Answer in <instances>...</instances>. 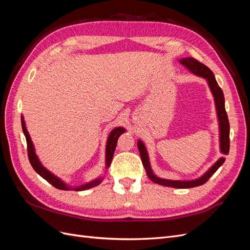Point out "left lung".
Segmentation results:
<instances>
[{"instance_id":"left-lung-1","label":"left lung","mask_w":250,"mask_h":250,"mask_svg":"<svg viewBox=\"0 0 250 250\" xmlns=\"http://www.w3.org/2000/svg\"><path fill=\"white\" fill-rule=\"evenodd\" d=\"M179 62L185 65L188 70H190L193 74L197 75L204 79H207L208 86L210 88V92L214 96L215 104H216V110H217V117H218V122H219V130H220V151L223 154H229V117L228 113L225 110V104H224V95L221 87L218 85L216 81V78L214 76V73L211 72L208 67L199 62L197 59H194L193 57H186L181 58ZM138 148L140 151V155L142 158V163L144 168L146 170L147 175L150 180H152L153 183L158 184L161 186L166 187H171V188H194L198 187L203 184H206L207 181L209 179V177L213 175V174L221 167L222 164L225 162V158L221 157L211 166V167L203 174V175L197 179L194 180H170V179H164L157 177L155 174L152 172L151 169V166L149 163V157L148 152L146 150L144 143L139 140L138 141Z\"/></svg>"}]
</instances>
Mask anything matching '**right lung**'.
Segmentation results:
<instances>
[{
	"mask_svg": "<svg viewBox=\"0 0 250 250\" xmlns=\"http://www.w3.org/2000/svg\"><path fill=\"white\" fill-rule=\"evenodd\" d=\"M21 128H22V132H24L25 137H26V141H27V150H28V157H29L30 164H31L32 168L36 171V173L40 174V175L43 179H46L48 183L51 184L53 187H55L56 188H59V190H64V191H70V190L84 191V190H87V188H94V187L101 184V181L103 180V177L97 178L93 181H90V183L82 185L80 187H74L73 188V187H70V186H67L66 184H64L62 179H59L57 176L54 175V174H52L49 170L44 168L43 166L42 165V163L40 162L39 157H37V155L35 153L33 143L31 141V138H30L29 132H28L27 128H26L25 121H24V118H22V116H21ZM125 131L126 130L124 129L123 127H116L115 129H113L108 135L107 143H106V151H105V152H106V155H105V166H106V169L109 167L110 164H111L113 152H115L116 147H117L118 139H119L120 135L124 133Z\"/></svg>",
	"mask_w": 250,
	"mask_h": 250,
	"instance_id": "1",
	"label": "right lung"
}]
</instances>
